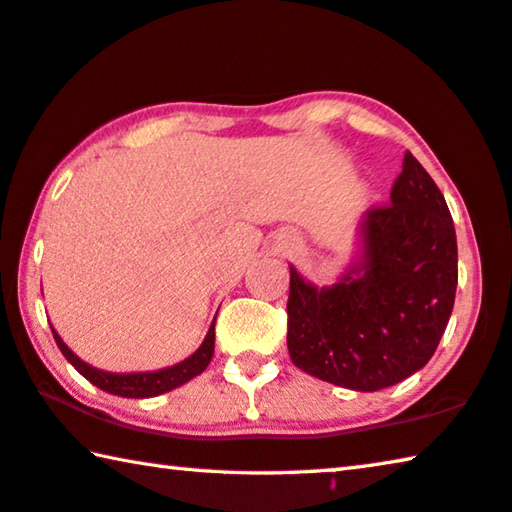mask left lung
Masks as SVG:
<instances>
[{"instance_id":"obj_1","label":"left lung","mask_w":512,"mask_h":512,"mask_svg":"<svg viewBox=\"0 0 512 512\" xmlns=\"http://www.w3.org/2000/svg\"><path fill=\"white\" fill-rule=\"evenodd\" d=\"M356 242L331 286H315L290 265L288 351L315 379L376 392L429 363L458 286L454 220L410 152L390 206L363 213Z\"/></svg>"}]
</instances>
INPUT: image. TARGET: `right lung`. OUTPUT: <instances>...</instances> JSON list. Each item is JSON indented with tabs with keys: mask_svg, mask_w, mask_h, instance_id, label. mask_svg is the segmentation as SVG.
Returning <instances> with one entry per match:
<instances>
[{
	"mask_svg": "<svg viewBox=\"0 0 512 512\" xmlns=\"http://www.w3.org/2000/svg\"><path fill=\"white\" fill-rule=\"evenodd\" d=\"M54 340L61 354L67 358L74 370H77L83 379H88L92 385H97L99 390L108 392V395L115 397H127V399H149L158 397L163 392H170L179 385L188 383L206 370L208 363H211L213 351H215V320L208 329L204 342H201L195 354L181 360L177 365L163 367V370H152V372H106L99 370V367H92L86 360H81L74 351L65 345L61 335L56 333L52 326Z\"/></svg>",
	"mask_w": 512,
	"mask_h": 512,
	"instance_id": "add662e5",
	"label": "right lung"
}]
</instances>
